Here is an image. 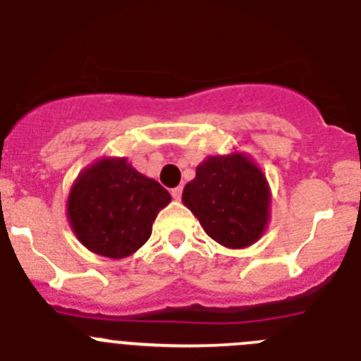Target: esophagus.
<instances>
[{
	"label": "esophagus",
	"mask_w": 361,
	"mask_h": 361,
	"mask_svg": "<svg viewBox=\"0 0 361 361\" xmlns=\"http://www.w3.org/2000/svg\"><path fill=\"white\" fill-rule=\"evenodd\" d=\"M171 197H173L175 200H178V199H180V197H183V186H177V188H173V190H171Z\"/></svg>",
	"instance_id": "esophagus-1"
}]
</instances>
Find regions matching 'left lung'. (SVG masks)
<instances>
[{"mask_svg": "<svg viewBox=\"0 0 361 361\" xmlns=\"http://www.w3.org/2000/svg\"><path fill=\"white\" fill-rule=\"evenodd\" d=\"M183 202L204 231L226 247H245L262 235L269 213L266 177L244 155L209 157L186 184Z\"/></svg>", "mask_w": 361, "mask_h": 361, "instance_id": "obj_1", "label": "left lung"}]
</instances>
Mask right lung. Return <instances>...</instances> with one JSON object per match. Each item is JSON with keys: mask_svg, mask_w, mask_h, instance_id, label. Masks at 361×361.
I'll use <instances>...</instances> for the list:
<instances>
[{"mask_svg": "<svg viewBox=\"0 0 361 361\" xmlns=\"http://www.w3.org/2000/svg\"><path fill=\"white\" fill-rule=\"evenodd\" d=\"M170 193L126 159H103L82 171L68 197L73 233L90 251L124 258L145 244Z\"/></svg>", "mask_w": 361, "mask_h": 361, "instance_id": "right-lung-1", "label": "right lung"}]
</instances>
